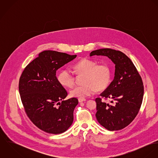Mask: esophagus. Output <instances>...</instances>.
<instances>
[{
  "label": "esophagus",
  "mask_w": 158,
  "mask_h": 158,
  "mask_svg": "<svg viewBox=\"0 0 158 158\" xmlns=\"http://www.w3.org/2000/svg\"><path fill=\"white\" fill-rule=\"evenodd\" d=\"M86 100L85 98H78V102L80 103L83 102H86Z\"/></svg>",
  "instance_id": "esophagus-1"
}]
</instances>
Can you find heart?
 Segmentation results:
<instances>
[{"label": "heart", "instance_id": "obj_1", "mask_svg": "<svg viewBox=\"0 0 158 158\" xmlns=\"http://www.w3.org/2000/svg\"><path fill=\"white\" fill-rule=\"evenodd\" d=\"M73 71L78 75H83L81 86H77L70 91L73 97L83 98L94 94L95 90L102 91L109 86L111 73L106 64L97 63L88 59H83L73 66ZM59 83L63 86L71 88L75 83L73 73L68 69L60 71L58 75Z\"/></svg>", "mask_w": 158, "mask_h": 158}]
</instances>
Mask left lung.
<instances>
[{
	"mask_svg": "<svg viewBox=\"0 0 158 158\" xmlns=\"http://www.w3.org/2000/svg\"><path fill=\"white\" fill-rule=\"evenodd\" d=\"M106 56L115 64L113 81L100 96L110 99L106 103L97 98L96 118L109 131L127 127L135 117L142 105L143 86L142 78L131 60L120 51L100 48L91 52L90 56Z\"/></svg>",
	"mask_w": 158,
	"mask_h": 158,
	"instance_id": "left-lung-1",
	"label": "left lung"
}]
</instances>
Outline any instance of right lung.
<instances>
[{
  "mask_svg": "<svg viewBox=\"0 0 158 158\" xmlns=\"http://www.w3.org/2000/svg\"><path fill=\"white\" fill-rule=\"evenodd\" d=\"M76 57L56 51H43L27 66L21 76L19 90L25 113L46 133H63L73 123L78 101L76 98L64 100L68 92L59 83L56 72Z\"/></svg>",
  "mask_w": 158,
  "mask_h": 158,
  "instance_id": "add662e5",
  "label": "right lung"
}]
</instances>
